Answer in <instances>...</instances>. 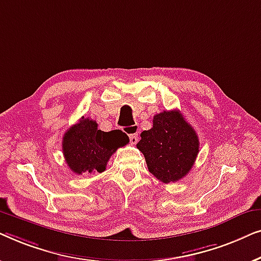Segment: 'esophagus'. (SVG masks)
<instances>
[{
  "mask_svg": "<svg viewBox=\"0 0 261 261\" xmlns=\"http://www.w3.org/2000/svg\"><path fill=\"white\" fill-rule=\"evenodd\" d=\"M129 137H130L131 144H136V143L138 142V134H131Z\"/></svg>",
  "mask_w": 261,
  "mask_h": 261,
  "instance_id": "esophagus-1",
  "label": "esophagus"
}]
</instances>
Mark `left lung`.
Returning a JSON list of instances; mask_svg holds the SVG:
<instances>
[{
    "label": "left lung",
    "mask_w": 261,
    "mask_h": 261,
    "mask_svg": "<svg viewBox=\"0 0 261 261\" xmlns=\"http://www.w3.org/2000/svg\"><path fill=\"white\" fill-rule=\"evenodd\" d=\"M137 148L149 171L163 183L185 177L199 153V137L178 110L153 116L152 127L141 134Z\"/></svg>",
    "instance_id": "obj_1"
}]
</instances>
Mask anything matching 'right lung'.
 <instances>
[{
  "instance_id": "add662e5",
  "label": "right lung",
  "mask_w": 261,
  "mask_h": 261,
  "mask_svg": "<svg viewBox=\"0 0 261 261\" xmlns=\"http://www.w3.org/2000/svg\"><path fill=\"white\" fill-rule=\"evenodd\" d=\"M129 143V137L120 130L104 132L95 120L82 117L65 132L62 152L66 163L74 174L102 172L110 157L120 146Z\"/></svg>"
}]
</instances>
